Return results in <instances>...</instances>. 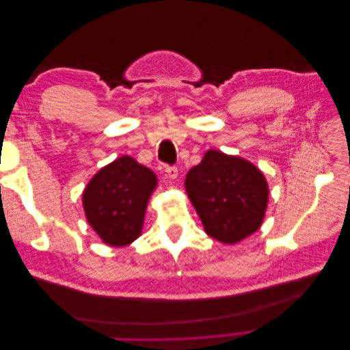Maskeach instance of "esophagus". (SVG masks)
<instances>
[{
	"mask_svg": "<svg viewBox=\"0 0 350 350\" xmlns=\"http://www.w3.org/2000/svg\"><path fill=\"white\" fill-rule=\"evenodd\" d=\"M166 175H167L169 179H172V181H175V179H176L178 175H179L178 167H176V166H169V167H166Z\"/></svg>",
	"mask_w": 350,
	"mask_h": 350,
	"instance_id": "esophagus-1",
	"label": "esophagus"
}]
</instances>
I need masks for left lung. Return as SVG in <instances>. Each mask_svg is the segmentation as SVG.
<instances>
[{"label": "left lung", "instance_id": "obj_1", "mask_svg": "<svg viewBox=\"0 0 350 350\" xmlns=\"http://www.w3.org/2000/svg\"><path fill=\"white\" fill-rule=\"evenodd\" d=\"M184 184L208 237L234 245L260 229L269 184L247 159L207 150L203 161L189 169Z\"/></svg>", "mask_w": 350, "mask_h": 350}]
</instances>
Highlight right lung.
<instances>
[{
  "label": "right lung",
  "mask_w": 350,
  "mask_h": 350,
  "mask_svg": "<svg viewBox=\"0 0 350 350\" xmlns=\"http://www.w3.org/2000/svg\"><path fill=\"white\" fill-rule=\"evenodd\" d=\"M157 187L152 169L131 156L100 167L81 194L88 224L103 243L121 248L142 235L147 204Z\"/></svg>",
  "instance_id": "1"
}]
</instances>
